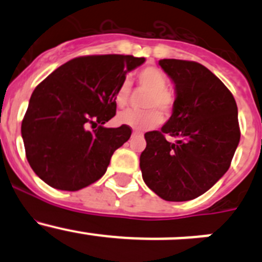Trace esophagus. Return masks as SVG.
Segmentation results:
<instances>
[{
  "mask_svg": "<svg viewBox=\"0 0 262 262\" xmlns=\"http://www.w3.org/2000/svg\"><path fill=\"white\" fill-rule=\"evenodd\" d=\"M138 136H142V134H139L138 132H133V133H132V137H138Z\"/></svg>",
  "mask_w": 262,
  "mask_h": 262,
  "instance_id": "obj_1",
  "label": "esophagus"
}]
</instances>
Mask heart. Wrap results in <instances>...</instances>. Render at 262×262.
Instances as JSON below:
<instances>
[{
    "label": "heart",
    "instance_id": "heart-1",
    "mask_svg": "<svg viewBox=\"0 0 262 262\" xmlns=\"http://www.w3.org/2000/svg\"><path fill=\"white\" fill-rule=\"evenodd\" d=\"M137 81L142 89L149 92L146 102H144V106L148 110H144V112L128 110L118 116V121L134 130L144 132L155 128L162 121L160 112L165 115L170 114L173 106V97L167 91V77L160 68H143L137 75ZM129 91H130L129 81L125 80L119 84L115 92V104L119 107H124L126 105L129 99Z\"/></svg>",
    "mask_w": 262,
    "mask_h": 262
}]
</instances>
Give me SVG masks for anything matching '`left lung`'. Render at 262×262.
Here are the masks:
<instances>
[{"mask_svg": "<svg viewBox=\"0 0 262 262\" xmlns=\"http://www.w3.org/2000/svg\"><path fill=\"white\" fill-rule=\"evenodd\" d=\"M175 84L172 115L161 130L144 134L142 178L167 202L195 199L231 166L239 143L238 112L233 95L207 67L191 60L161 59ZM165 135L175 136L173 144Z\"/></svg>", "mask_w": 262, "mask_h": 262, "instance_id": "left-lung-1", "label": "left lung"}]
</instances>
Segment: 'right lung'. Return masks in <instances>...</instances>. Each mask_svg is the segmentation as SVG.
Listing matches in <instances>:
<instances>
[{
	"mask_svg": "<svg viewBox=\"0 0 262 262\" xmlns=\"http://www.w3.org/2000/svg\"><path fill=\"white\" fill-rule=\"evenodd\" d=\"M144 60L120 54L75 58L35 87L21 136L29 165L46 184L77 191L106 172L132 129L104 124L115 115L119 84Z\"/></svg>",
	"mask_w": 262,
	"mask_h": 262,
	"instance_id": "right-lung-1",
	"label": "right lung"
}]
</instances>
